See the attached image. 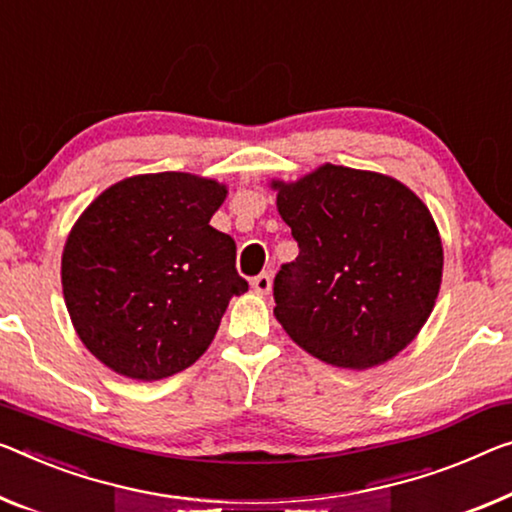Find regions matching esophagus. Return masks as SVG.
Masks as SVG:
<instances>
[{
	"label": "esophagus",
	"instance_id": "1",
	"mask_svg": "<svg viewBox=\"0 0 512 512\" xmlns=\"http://www.w3.org/2000/svg\"><path fill=\"white\" fill-rule=\"evenodd\" d=\"M251 288H254L258 295H267L272 290V277L267 272L258 274V277H254V281H251Z\"/></svg>",
	"mask_w": 512,
	"mask_h": 512
}]
</instances>
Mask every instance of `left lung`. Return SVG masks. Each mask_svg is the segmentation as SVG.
<instances>
[{
  "label": "left lung",
  "instance_id": "8db88e82",
  "mask_svg": "<svg viewBox=\"0 0 512 512\" xmlns=\"http://www.w3.org/2000/svg\"><path fill=\"white\" fill-rule=\"evenodd\" d=\"M270 187L300 247L274 279V316L286 334L350 371L396 357L442 286V238L426 203L396 178L329 162Z\"/></svg>",
  "mask_w": 512,
  "mask_h": 512
}]
</instances>
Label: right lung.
I'll return each mask as SVG.
<instances>
[{
	"instance_id": "right-lung-1",
	"label": "right lung",
	"mask_w": 512,
	"mask_h": 512,
	"mask_svg": "<svg viewBox=\"0 0 512 512\" xmlns=\"http://www.w3.org/2000/svg\"><path fill=\"white\" fill-rule=\"evenodd\" d=\"M224 183L183 171L123 178L68 233L61 286L86 350L114 373L153 382L208 350L249 283L235 242L212 229Z\"/></svg>"
}]
</instances>
